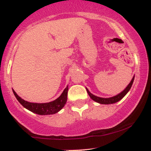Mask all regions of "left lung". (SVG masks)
Segmentation results:
<instances>
[{"mask_svg": "<svg viewBox=\"0 0 151 151\" xmlns=\"http://www.w3.org/2000/svg\"><path fill=\"white\" fill-rule=\"evenodd\" d=\"M134 77L135 76H133V77L132 78V79H131V81H130L129 85L126 86V89H124V91H121V92L119 93V94L116 95V96H112V97H110V98H102V97H99V96H96L90 92L89 90H88L87 88H86V91H87L88 94L89 95L90 98H91L92 100H93L94 101L97 102L99 104H111L116 103V102L120 101L121 99H122L126 96V93L129 92V90L131 89V86H132L133 80H134Z\"/></svg>", "mask_w": 151, "mask_h": 151, "instance_id": "obj_1", "label": "left lung"}]
</instances>
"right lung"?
I'll return each instance as SVG.
<instances>
[{
    "mask_svg": "<svg viewBox=\"0 0 151 151\" xmlns=\"http://www.w3.org/2000/svg\"><path fill=\"white\" fill-rule=\"evenodd\" d=\"M68 89V86H67L62 94L57 99L48 103H32V102L27 101L20 98L13 89V91L17 100L20 102L22 106L25 107L27 110L39 115H51L58 113L65 106L67 100Z\"/></svg>",
    "mask_w": 151,
    "mask_h": 151,
    "instance_id": "obj_1",
    "label": "right lung"
}]
</instances>
